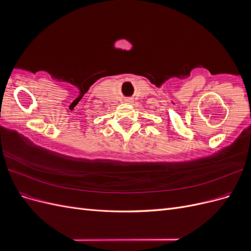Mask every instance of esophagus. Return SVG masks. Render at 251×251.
I'll list each match as a JSON object with an SVG mask.
<instances>
[{
  "label": "esophagus",
  "instance_id": "obj_1",
  "mask_svg": "<svg viewBox=\"0 0 251 251\" xmlns=\"http://www.w3.org/2000/svg\"><path fill=\"white\" fill-rule=\"evenodd\" d=\"M126 103H131V102H133V100H132V98H127V100H125Z\"/></svg>",
  "mask_w": 251,
  "mask_h": 251
}]
</instances>
